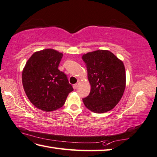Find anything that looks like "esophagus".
I'll return each instance as SVG.
<instances>
[{
	"mask_svg": "<svg viewBox=\"0 0 157 157\" xmlns=\"http://www.w3.org/2000/svg\"><path fill=\"white\" fill-rule=\"evenodd\" d=\"M78 85L77 84H73V87L74 89H77V88H78Z\"/></svg>",
	"mask_w": 157,
	"mask_h": 157,
	"instance_id": "1",
	"label": "esophagus"
}]
</instances>
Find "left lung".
Here are the masks:
<instances>
[{"instance_id": "left-lung-1", "label": "left lung", "mask_w": 157, "mask_h": 157, "mask_svg": "<svg viewBox=\"0 0 157 157\" xmlns=\"http://www.w3.org/2000/svg\"><path fill=\"white\" fill-rule=\"evenodd\" d=\"M88 72L90 92L82 99L88 109L104 113L120 101L126 87L124 63L109 51L98 50L82 56Z\"/></svg>"}]
</instances>
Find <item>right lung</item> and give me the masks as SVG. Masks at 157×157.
<instances>
[{"label":"right lung","instance_id":"right-lung-1","mask_svg":"<svg viewBox=\"0 0 157 157\" xmlns=\"http://www.w3.org/2000/svg\"><path fill=\"white\" fill-rule=\"evenodd\" d=\"M62 53L47 49L34 53L22 71V85L28 99L42 110L54 111L65 103L73 88L58 69Z\"/></svg>","mask_w":157,"mask_h":157}]
</instances>
